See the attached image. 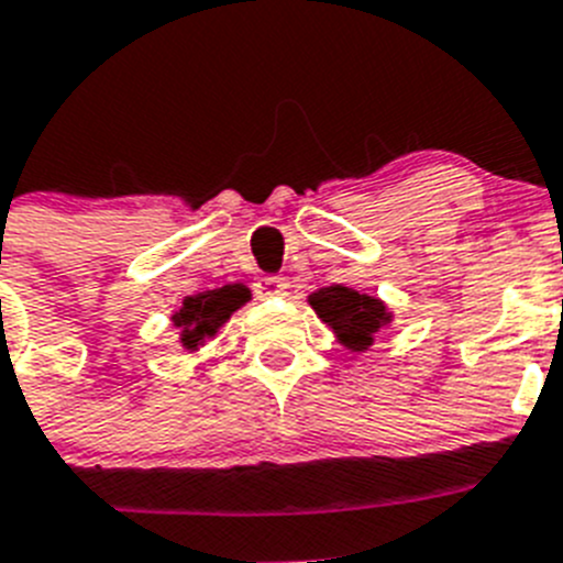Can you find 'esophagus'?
<instances>
[{"label": "esophagus", "mask_w": 563, "mask_h": 563, "mask_svg": "<svg viewBox=\"0 0 563 563\" xmlns=\"http://www.w3.org/2000/svg\"><path fill=\"white\" fill-rule=\"evenodd\" d=\"M256 296L258 298H271V296H285L287 292V282L282 276H265L258 278L256 285Z\"/></svg>", "instance_id": "esophagus-1"}]
</instances>
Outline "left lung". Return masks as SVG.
<instances>
[{
	"instance_id": "8db88e82",
	"label": "left lung",
	"mask_w": 563,
	"mask_h": 563,
	"mask_svg": "<svg viewBox=\"0 0 563 563\" xmlns=\"http://www.w3.org/2000/svg\"><path fill=\"white\" fill-rule=\"evenodd\" d=\"M307 301L316 316L335 332L338 343H343L350 352L369 350L377 332L391 324L389 307L383 305L380 298L357 292L352 287H321Z\"/></svg>"
}]
</instances>
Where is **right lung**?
<instances>
[{
	"mask_svg": "<svg viewBox=\"0 0 563 563\" xmlns=\"http://www.w3.org/2000/svg\"><path fill=\"white\" fill-rule=\"evenodd\" d=\"M247 301L251 290L245 285H225L183 298V307L172 316L174 327L180 330V343L188 352H197Z\"/></svg>",
	"mask_w": 563,
	"mask_h": 563,
	"instance_id": "right-lung-1",
	"label": "right lung"
}]
</instances>
